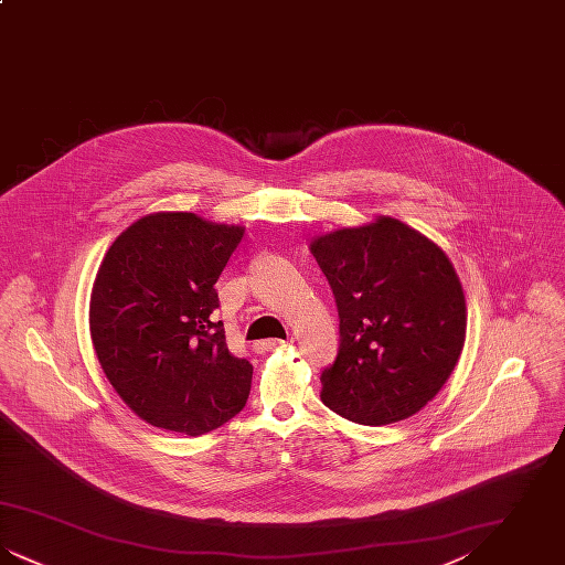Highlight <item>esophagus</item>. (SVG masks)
<instances>
[{
    "label": "esophagus",
    "mask_w": 565,
    "mask_h": 565,
    "mask_svg": "<svg viewBox=\"0 0 565 565\" xmlns=\"http://www.w3.org/2000/svg\"><path fill=\"white\" fill-rule=\"evenodd\" d=\"M290 341H284V339H269V341H260L256 343L254 348L258 351L277 350V348H286Z\"/></svg>",
    "instance_id": "34e87169"
}]
</instances>
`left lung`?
<instances>
[{
	"instance_id": "left-lung-1",
	"label": "left lung",
	"mask_w": 565,
	"mask_h": 565,
	"mask_svg": "<svg viewBox=\"0 0 565 565\" xmlns=\"http://www.w3.org/2000/svg\"><path fill=\"white\" fill-rule=\"evenodd\" d=\"M311 254L332 288L341 337L320 376L322 403L364 426L422 411L466 339V300L447 254L385 215L318 237Z\"/></svg>"
}]
</instances>
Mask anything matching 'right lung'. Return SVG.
<instances>
[{
  "instance_id": "obj_1",
  "label": "right lung",
  "mask_w": 565,
  "mask_h": 565,
  "mask_svg": "<svg viewBox=\"0 0 565 565\" xmlns=\"http://www.w3.org/2000/svg\"><path fill=\"white\" fill-rule=\"evenodd\" d=\"M242 226L194 214L131 224L99 267L90 337L111 387L150 426L201 436L242 411L252 364L226 348L215 281Z\"/></svg>"
}]
</instances>
